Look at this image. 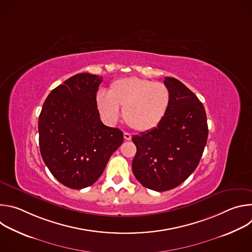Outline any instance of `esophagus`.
I'll return each mask as SVG.
<instances>
[{
	"instance_id": "obj_1",
	"label": "esophagus",
	"mask_w": 252,
	"mask_h": 252,
	"mask_svg": "<svg viewBox=\"0 0 252 252\" xmlns=\"http://www.w3.org/2000/svg\"><path fill=\"white\" fill-rule=\"evenodd\" d=\"M124 137H125L126 140H130L131 139V135L128 132H124Z\"/></svg>"
}]
</instances>
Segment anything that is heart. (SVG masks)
<instances>
[{
  "label": "heart",
  "instance_id": "b5f03b06",
  "mask_svg": "<svg viewBox=\"0 0 252 252\" xmlns=\"http://www.w3.org/2000/svg\"><path fill=\"white\" fill-rule=\"evenodd\" d=\"M171 100L169 89L162 83L130 77L110 85L107 94L98 92L96 109L105 122L115 124L123 107L125 123L137 131H150L163 121Z\"/></svg>",
  "mask_w": 252,
  "mask_h": 252
}]
</instances>
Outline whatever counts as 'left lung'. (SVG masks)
I'll return each mask as SVG.
<instances>
[{"mask_svg":"<svg viewBox=\"0 0 252 252\" xmlns=\"http://www.w3.org/2000/svg\"><path fill=\"white\" fill-rule=\"evenodd\" d=\"M163 83L171 94L166 116L156 128L132 136V172L143 187L159 192L178 187L195 170L208 135L197 96L174 78H164Z\"/></svg>","mask_w":252,"mask_h":252,"instance_id":"8db88e82","label":"left lung"}]
</instances>
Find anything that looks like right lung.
I'll return each instance as SVG.
<instances>
[{
	"label": "right lung",
	"mask_w": 252,
	"mask_h": 252,
	"mask_svg": "<svg viewBox=\"0 0 252 252\" xmlns=\"http://www.w3.org/2000/svg\"><path fill=\"white\" fill-rule=\"evenodd\" d=\"M102 78L77 74L54 89L39 117L44 162L58 181L73 189L94 184L124 141L121 129L104 126L95 96Z\"/></svg>",
	"instance_id": "add662e5"
}]
</instances>
